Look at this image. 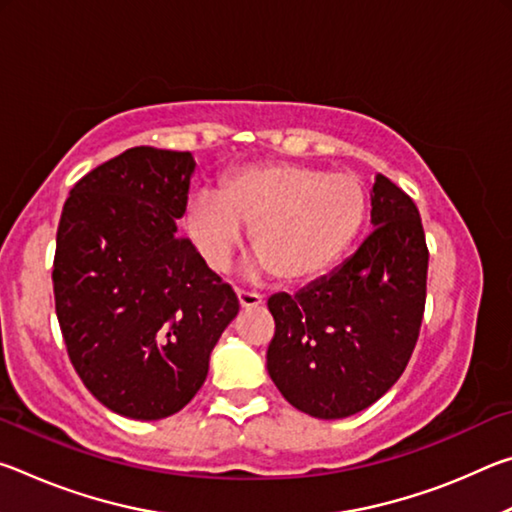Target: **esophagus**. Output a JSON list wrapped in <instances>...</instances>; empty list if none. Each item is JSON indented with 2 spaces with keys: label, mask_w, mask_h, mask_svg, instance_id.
I'll return each instance as SVG.
<instances>
[{
  "label": "esophagus",
  "mask_w": 512,
  "mask_h": 512,
  "mask_svg": "<svg viewBox=\"0 0 512 512\" xmlns=\"http://www.w3.org/2000/svg\"><path fill=\"white\" fill-rule=\"evenodd\" d=\"M237 300L241 309L262 305V296H257V293H248V291H237Z\"/></svg>",
  "instance_id": "1"
}]
</instances>
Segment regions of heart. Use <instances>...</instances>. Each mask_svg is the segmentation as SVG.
Segmentation results:
<instances>
[{
  "mask_svg": "<svg viewBox=\"0 0 512 512\" xmlns=\"http://www.w3.org/2000/svg\"><path fill=\"white\" fill-rule=\"evenodd\" d=\"M368 196L352 173L259 162L228 173L216 196L196 194L185 230L212 271H223L250 228L253 273L307 284L341 262L366 221Z\"/></svg>",
  "mask_w": 512,
  "mask_h": 512,
  "instance_id": "1",
  "label": "heart"
}]
</instances>
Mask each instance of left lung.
I'll return each mask as SVG.
<instances>
[{
    "instance_id": "1",
    "label": "left lung",
    "mask_w": 512,
    "mask_h": 512,
    "mask_svg": "<svg viewBox=\"0 0 512 512\" xmlns=\"http://www.w3.org/2000/svg\"><path fill=\"white\" fill-rule=\"evenodd\" d=\"M370 207L372 232L357 253L293 296L268 298V375L284 400L320 420L375 404L418 341L429 266L420 212L386 176Z\"/></svg>"
}]
</instances>
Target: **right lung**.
<instances>
[{"label":"right lung","instance_id":"right-lung-1","mask_svg":"<svg viewBox=\"0 0 512 512\" xmlns=\"http://www.w3.org/2000/svg\"><path fill=\"white\" fill-rule=\"evenodd\" d=\"M194 169L189 151L135 146L83 176L60 214L51 277L69 361L124 418L192 402L239 314L235 291L176 235Z\"/></svg>","mask_w":512,"mask_h":512}]
</instances>
